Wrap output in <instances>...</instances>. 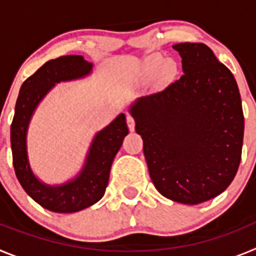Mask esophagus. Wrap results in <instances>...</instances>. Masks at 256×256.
<instances>
[{"instance_id":"1","label":"esophagus","mask_w":256,"mask_h":256,"mask_svg":"<svg viewBox=\"0 0 256 256\" xmlns=\"http://www.w3.org/2000/svg\"><path fill=\"white\" fill-rule=\"evenodd\" d=\"M126 124H128L130 132H133L134 130V119L132 118V115H126Z\"/></svg>"}]
</instances>
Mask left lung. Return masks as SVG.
I'll return each mask as SVG.
<instances>
[{
    "mask_svg": "<svg viewBox=\"0 0 256 256\" xmlns=\"http://www.w3.org/2000/svg\"><path fill=\"white\" fill-rule=\"evenodd\" d=\"M183 76L128 112L144 140L151 180L164 198L196 205L224 191L238 169L244 112L238 87L204 44H178Z\"/></svg>",
    "mask_w": 256,
    "mask_h": 256,
    "instance_id": "8db88e82",
    "label": "left lung"
}]
</instances>
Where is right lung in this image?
<instances>
[{"label":"right lung","mask_w":256,"mask_h":256,"mask_svg":"<svg viewBox=\"0 0 256 256\" xmlns=\"http://www.w3.org/2000/svg\"><path fill=\"white\" fill-rule=\"evenodd\" d=\"M92 69L94 64L80 55L50 60L22 83L18 96L10 133L14 169L24 191L50 212H76L101 200L115 155L128 134L126 115L122 112L94 134L82 169L76 177L60 184L44 183L32 169L26 137L38 105L58 83L86 78Z\"/></svg>","instance_id":"add662e5"}]
</instances>
